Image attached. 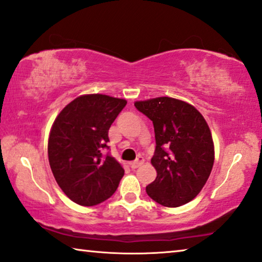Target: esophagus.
I'll return each mask as SVG.
<instances>
[{
	"mask_svg": "<svg viewBox=\"0 0 262 262\" xmlns=\"http://www.w3.org/2000/svg\"><path fill=\"white\" fill-rule=\"evenodd\" d=\"M143 163H144V158H143L142 156H139L138 158H137V159L135 160V162L130 163V166L135 170V168H138V167L140 166V165H142Z\"/></svg>",
	"mask_w": 262,
	"mask_h": 262,
	"instance_id": "34e87169",
	"label": "esophagus"
}]
</instances>
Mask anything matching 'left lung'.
<instances>
[{
	"label": "left lung",
	"instance_id": "1",
	"mask_svg": "<svg viewBox=\"0 0 262 262\" xmlns=\"http://www.w3.org/2000/svg\"><path fill=\"white\" fill-rule=\"evenodd\" d=\"M154 123L156 150L151 163L155 182L146 186L151 199L178 207L199 194L214 163V145L203 115L191 104L171 97L136 102Z\"/></svg>",
	"mask_w": 262,
	"mask_h": 262
}]
</instances>
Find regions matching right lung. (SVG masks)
Segmentation results:
<instances>
[{"label": "right lung", "instance_id": "1", "mask_svg": "<svg viewBox=\"0 0 262 262\" xmlns=\"http://www.w3.org/2000/svg\"><path fill=\"white\" fill-rule=\"evenodd\" d=\"M126 105L125 99L84 95L72 100L52 124L48 157L58 186L82 206H94L117 190L124 168L110 155L108 128Z\"/></svg>", "mask_w": 262, "mask_h": 262}]
</instances>
